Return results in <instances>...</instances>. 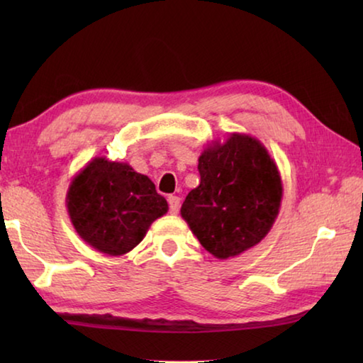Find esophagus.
I'll list each match as a JSON object with an SVG mask.
<instances>
[{"instance_id":"34e87169","label":"esophagus","mask_w":363,"mask_h":363,"mask_svg":"<svg viewBox=\"0 0 363 363\" xmlns=\"http://www.w3.org/2000/svg\"><path fill=\"white\" fill-rule=\"evenodd\" d=\"M168 203H169V213L171 214H177V211H179V208H181V199H179V196L169 195L168 196Z\"/></svg>"}]
</instances>
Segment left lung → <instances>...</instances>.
<instances>
[{
    "label": "left lung",
    "mask_w": 363,
    "mask_h": 363,
    "mask_svg": "<svg viewBox=\"0 0 363 363\" xmlns=\"http://www.w3.org/2000/svg\"><path fill=\"white\" fill-rule=\"evenodd\" d=\"M200 184L181 216L208 253L229 259L256 247L279 216L284 184L259 140L232 133L213 140L199 157Z\"/></svg>",
    "instance_id": "left-lung-1"
}]
</instances>
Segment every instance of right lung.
<instances>
[{"label":"right lung","mask_w":363,"mask_h":363,"mask_svg":"<svg viewBox=\"0 0 363 363\" xmlns=\"http://www.w3.org/2000/svg\"><path fill=\"white\" fill-rule=\"evenodd\" d=\"M65 203L82 240L107 256L130 253L168 213L149 177L107 157L93 158L73 176Z\"/></svg>","instance_id":"1"}]
</instances>
